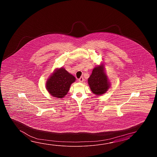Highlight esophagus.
I'll return each instance as SVG.
<instances>
[{
    "label": "esophagus",
    "mask_w": 157,
    "mask_h": 157,
    "mask_svg": "<svg viewBox=\"0 0 157 157\" xmlns=\"http://www.w3.org/2000/svg\"><path fill=\"white\" fill-rule=\"evenodd\" d=\"M83 80H84V79H83V77H81L80 78L78 79V81H79L80 82H82L83 81Z\"/></svg>",
    "instance_id": "34e87169"
}]
</instances>
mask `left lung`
I'll return each instance as SVG.
<instances>
[{"instance_id": "8db88e82", "label": "left lung", "mask_w": 157, "mask_h": 157, "mask_svg": "<svg viewBox=\"0 0 157 157\" xmlns=\"http://www.w3.org/2000/svg\"><path fill=\"white\" fill-rule=\"evenodd\" d=\"M90 89L94 94L100 95L105 93L109 87V83L104 71L102 65L94 68L88 78Z\"/></svg>"}]
</instances>
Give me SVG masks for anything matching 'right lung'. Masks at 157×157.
Masks as SVG:
<instances>
[{"mask_svg":"<svg viewBox=\"0 0 157 157\" xmlns=\"http://www.w3.org/2000/svg\"><path fill=\"white\" fill-rule=\"evenodd\" d=\"M75 80L73 75L62 68L56 71L48 80L46 88L52 96L62 98L68 92L71 83Z\"/></svg>","mask_w":157,"mask_h":157,"instance_id":"add662e5","label":"right lung"}]
</instances>
